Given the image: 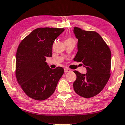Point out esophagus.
I'll list each match as a JSON object with an SVG mask.
<instances>
[{
  "mask_svg": "<svg viewBox=\"0 0 125 125\" xmlns=\"http://www.w3.org/2000/svg\"><path fill=\"white\" fill-rule=\"evenodd\" d=\"M70 71H71V70H70V69H68V68H64V72H65V73H68V72H70Z\"/></svg>",
  "mask_w": 125,
  "mask_h": 125,
  "instance_id": "1",
  "label": "esophagus"
}]
</instances>
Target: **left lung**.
<instances>
[{"instance_id":"1","label":"left lung","mask_w":125,"mask_h":125,"mask_svg":"<svg viewBox=\"0 0 125 125\" xmlns=\"http://www.w3.org/2000/svg\"><path fill=\"white\" fill-rule=\"evenodd\" d=\"M74 33L78 40V51L74 60L83 63L86 73L74 71L77 79L73 87L80 96L93 97L104 89L111 76V50L96 32L75 27Z\"/></svg>"}]
</instances>
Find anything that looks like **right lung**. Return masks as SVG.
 Returning a JSON list of instances; mask_svg holds the SVG:
<instances>
[{"label": "right lung", "mask_w": 125, "mask_h": 125, "mask_svg": "<svg viewBox=\"0 0 125 125\" xmlns=\"http://www.w3.org/2000/svg\"><path fill=\"white\" fill-rule=\"evenodd\" d=\"M64 31L58 28H37L19 44L16 52V76L28 96L37 101L47 99L55 91L64 69L50 68L45 62L52 57V44Z\"/></svg>", "instance_id": "add662e5"}]
</instances>
